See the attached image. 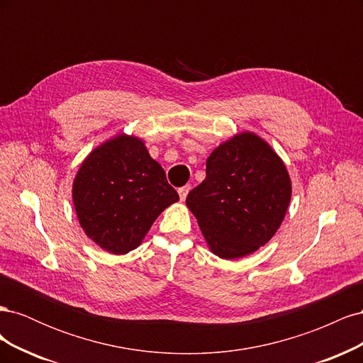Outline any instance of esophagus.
I'll list each match as a JSON object with an SVG mask.
<instances>
[{"mask_svg":"<svg viewBox=\"0 0 363 363\" xmlns=\"http://www.w3.org/2000/svg\"><path fill=\"white\" fill-rule=\"evenodd\" d=\"M189 191H191V186H183V188L179 189V195H180V200H182V201L186 200V196H188Z\"/></svg>","mask_w":363,"mask_h":363,"instance_id":"34e87169","label":"esophagus"}]
</instances>
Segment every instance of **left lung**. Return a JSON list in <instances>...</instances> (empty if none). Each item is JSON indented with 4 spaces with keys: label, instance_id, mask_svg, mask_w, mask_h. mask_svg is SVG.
Masks as SVG:
<instances>
[{
    "label": "left lung",
    "instance_id": "8db88e82",
    "mask_svg": "<svg viewBox=\"0 0 363 363\" xmlns=\"http://www.w3.org/2000/svg\"><path fill=\"white\" fill-rule=\"evenodd\" d=\"M292 196L286 164L265 139L242 131L207 157L206 179L186 206L207 247L221 259H239L269 242Z\"/></svg>",
    "mask_w": 363,
    "mask_h": 363
}]
</instances>
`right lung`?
Wrapping results in <instances>:
<instances>
[{"label":"right lung","mask_w":363,"mask_h":363,"mask_svg":"<svg viewBox=\"0 0 363 363\" xmlns=\"http://www.w3.org/2000/svg\"><path fill=\"white\" fill-rule=\"evenodd\" d=\"M72 201L86 236L118 256L140 245L157 216L179 201V194L145 142L119 133L82 162Z\"/></svg>","instance_id":"add662e5"}]
</instances>
